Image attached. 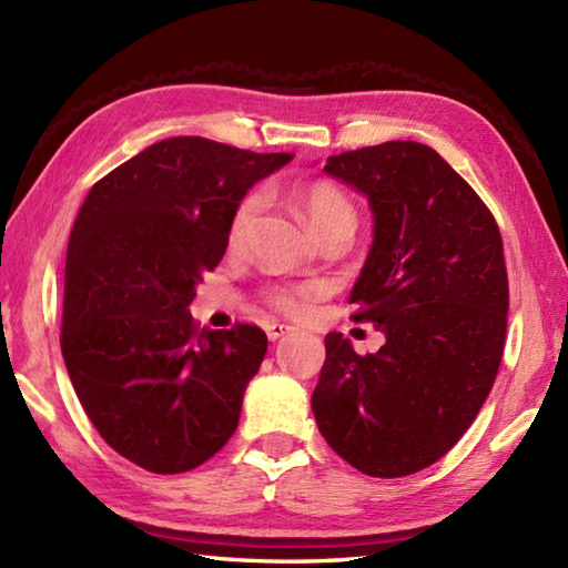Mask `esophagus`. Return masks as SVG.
I'll use <instances>...</instances> for the list:
<instances>
[{
  "label": "esophagus",
  "instance_id": "1",
  "mask_svg": "<svg viewBox=\"0 0 568 568\" xmlns=\"http://www.w3.org/2000/svg\"><path fill=\"white\" fill-rule=\"evenodd\" d=\"M287 332H293V327H291V324H283V322H271L268 327H265V334H268L271 342L283 339Z\"/></svg>",
  "mask_w": 568,
  "mask_h": 568
}]
</instances>
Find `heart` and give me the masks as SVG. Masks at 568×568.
I'll return each mask as SVG.
<instances>
[{"label":"heart","instance_id":"heart-1","mask_svg":"<svg viewBox=\"0 0 568 568\" xmlns=\"http://www.w3.org/2000/svg\"><path fill=\"white\" fill-rule=\"evenodd\" d=\"M300 204H303L305 220L315 234H324L329 232V229H348V232H354L356 226L354 204L346 197V192L342 187H336L334 183L317 180V183L307 185L303 192H300ZM258 210H261L258 192H248V195L239 200V204L232 212V220H229V241H232V244H239V241L246 236L248 226L253 220H256ZM310 297H312V287L307 285L275 287V291H271L268 295V300L277 310L291 312V315L303 312L310 303Z\"/></svg>","mask_w":568,"mask_h":568}]
</instances>
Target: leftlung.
I'll return each mask as SVG.
<instances>
[{"label":"left lung","instance_id":"1","mask_svg":"<svg viewBox=\"0 0 568 568\" xmlns=\"http://www.w3.org/2000/svg\"><path fill=\"white\" fill-rule=\"evenodd\" d=\"M366 195L373 244L348 303L385 334L358 356L339 332L312 393L322 437L376 478L432 466L462 439L498 376L508 327L500 229L474 187L417 141L329 155Z\"/></svg>","mask_w":568,"mask_h":568}]
</instances>
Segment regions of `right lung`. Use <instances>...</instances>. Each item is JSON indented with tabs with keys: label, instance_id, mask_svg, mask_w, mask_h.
<instances>
[{
	"label": "right lung",
	"instance_id": "1",
	"mask_svg": "<svg viewBox=\"0 0 568 568\" xmlns=\"http://www.w3.org/2000/svg\"><path fill=\"white\" fill-rule=\"evenodd\" d=\"M291 161L173 136L114 168L82 202L60 348L94 429L151 474L197 468L236 432L268 339L253 324L197 329L187 307L224 256L239 200Z\"/></svg>",
	"mask_w": 568,
	"mask_h": 568
}]
</instances>
